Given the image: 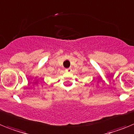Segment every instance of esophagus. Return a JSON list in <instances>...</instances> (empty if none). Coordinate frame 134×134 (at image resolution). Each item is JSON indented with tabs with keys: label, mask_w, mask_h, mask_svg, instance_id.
Returning a JSON list of instances; mask_svg holds the SVG:
<instances>
[{
	"label": "esophagus",
	"mask_w": 134,
	"mask_h": 134,
	"mask_svg": "<svg viewBox=\"0 0 134 134\" xmlns=\"http://www.w3.org/2000/svg\"><path fill=\"white\" fill-rule=\"evenodd\" d=\"M65 71H67V72H69H69L71 71L72 69H71V68H67V69H66Z\"/></svg>",
	"instance_id": "esophagus-1"
}]
</instances>
